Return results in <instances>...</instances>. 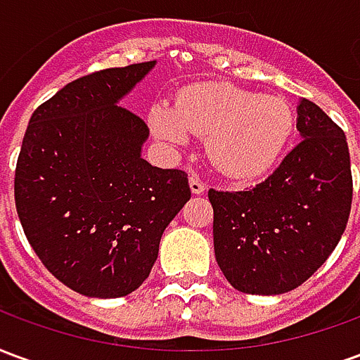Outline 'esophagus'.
I'll list each match as a JSON object with an SVG mask.
<instances>
[{"mask_svg": "<svg viewBox=\"0 0 360 360\" xmlns=\"http://www.w3.org/2000/svg\"><path fill=\"white\" fill-rule=\"evenodd\" d=\"M188 187H191V193H193V195H202L204 191H206V183L200 181V177L191 175V177H188Z\"/></svg>", "mask_w": 360, "mask_h": 360, "instance_id": "obj_1", "label": "esophagus"}]
</instances>
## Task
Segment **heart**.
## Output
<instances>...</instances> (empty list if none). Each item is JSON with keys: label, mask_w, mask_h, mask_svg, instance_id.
Listing matches in <instances>:
<instances>
[{"label": "heart", "mask_w": 360, "mask_h": 360, "mask_svg": "<svg viewBox=\"0 0 360 360\" xmlns=\"http://www.w3.org/2000/svg\"><path fill=\"white\" fill-rule=\"evenodd\" d=\"M150 127L158 139L185 146L191 134L206 136V152L219 172L252 179L270 172L293 134L291 105L226 82H202L177 96L175 105L156 102Z\"/></svg>", "instance_id": "heart-1"}]
</instances>
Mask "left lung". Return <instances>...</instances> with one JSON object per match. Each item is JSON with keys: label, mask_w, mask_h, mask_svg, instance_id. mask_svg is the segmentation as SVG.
I'll return each mask as SVG.
<instances>
[{"label": "left lung", "mask_w": 360, "mask_h": 360, "mask_svg": "<svg viewBox=\"0 0 360 360\" xmlns=\"http://www.w3.org/2000/svg\"><path fill=\"white\" fill-rule=\"evenodd\" d=\"M302 141L276 172L243 191H208L214 252L231 285L281 295L324 264L347 226L353 196L347 139L307 98L297 105Z\"/></svg>", "instance_id": "1"}]
</instances>
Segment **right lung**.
I'll use <instances>...</instances> for the list:
<instances>
[{
  "label": "right lung",
  "mask_w": 360,
  "mask_h": 360,
  "mask_svg": "<svg viewBox=\"0 0 360 360\" xmlns=\"http://www.w3.org/2000/svg\"><path fill=\"white\" fill-rule=\"evenodd\" d=\"M156 61L103 69L56 92L28 121L15 204L30 247L73 291L133 293L191 198L187 173L142 158L148 127L119 102Z\"/></svg>",
  "instance_id": "right-lung-1"
}]
</instances>
